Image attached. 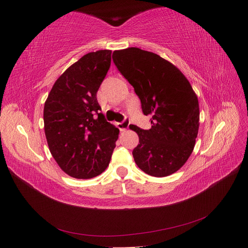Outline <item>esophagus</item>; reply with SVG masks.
<instances>
[{"label": "esophagus", "mask_w": 248, "mask_h": 248, "mask_svg": "<svg viewBox=\"0 0 248 248\" xmlns=\"http://www.w3.org/2000/svg\"><path fill=\"white\" fill-rule=\"evenodd\" d=\"M129 124H130V120L128 118H124L121 123L117 124V127L121 132H124V131L129 128Z\"/></svg>", "instance_id": "obj_1"}]
</instances>
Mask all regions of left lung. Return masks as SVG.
<instances>
[{"label": "left lung", "mask_w": 248, "mask_h": 248, "mask_svg": "<svg viewBox=\"0 0 248 248\" xmlns=\"http://www.w3.org/2000/svg\"><path fill=\"white\" fill-rule=\"evenodd\" d=\"M113 62L138 94L151 128L132 125L140 144L132 151L141 170L154 177L176 172L193 152L199 128L196 93L183 73L152 52L128 48L113 52Z\"/></svg>", "instance_id": "obj_1"}]
</instances>
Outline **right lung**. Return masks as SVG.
Wrapping results in <instances>:
<instances>
[{
  "label": "right lung",
  "mask_w": 248,
  "mask_h": 248,
  "mask_svg": "<svg viewBox=\"0 0 248 248\" xmlns=\"http://www.w3.org/2000/svg\"><path fill=\"white\" fill-rule=\"evenodd\" d=\"M112 51L81 57L57 78L45 103V133L51 155L67 175L91 179L108 166L119 130L99 113L97 92Z\"/></svg>",
  "instance_id": "obj_1"
}]
</instances>
